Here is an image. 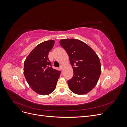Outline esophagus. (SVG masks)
<instances>
[{
	"label": "esophagus",
	"mask_w": 127,
	"mask_h": 127,
	"mask_svg": "<svg viewBox=\"0 0 127 127\" xmlns=\"http://www.w3.org/2000/svg\"><path fill=\"white\" fill-rule=\"evenodd\" d=\"M60 68L61 69V70H64V67L63 65H61L60 67Z\"/></svg>",
	"instance_id": "34e87169"
}]
</instances>
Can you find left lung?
<instances>
[{
  "mask_svg": "<svg viewBox=\"0 0 127 127\" xmlns=\"http://www.w3.org/2000/svg\"><path fill=\"white\" fill-rule=\"evenodd\" d=\"M68 53L74 75L68 80L69 88L78 95L88 93L96 85L101 73L99 57L84 42L75 39H64L59 42Z\"/></svg>",
  "mask_w": 127,
  "mask_h": 127,
  "instance_id": "left-lung-1",
  "label": "left lung"
}]
</instances>
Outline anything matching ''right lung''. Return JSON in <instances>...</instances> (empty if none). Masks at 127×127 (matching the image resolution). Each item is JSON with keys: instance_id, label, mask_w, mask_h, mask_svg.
Masks as SVG:
<instances>
[{"instance_id": "1", "label": "right lung", "mask_w": 127, "mask_h": 127, "mask_svg": "<svg viewBox=\"0 0 127 127\" xmlns=\"http://www.w3.org/2000/svg\"><path fill=\"white\" fill-rule=\"evenodd\" d=\"M55 44L49 40L38 44L27 57L24 65V75L31 88L36 93L47 95L56 87L60 71L53 69L48 54Z\"/></svg>"}]
</instances>
